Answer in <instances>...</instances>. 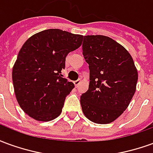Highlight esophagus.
<instances>
[{"label":"esophagus","mask_w":153,"mask_h":153,"mask_svg":"<svg viewBox=\"0 0 153 153\" xmlns=\"http://www.w3.org/2000/svg\"><path fill=\"white\" fill-rule=\"evenodd\" d=\"M80 83H81V80L80 79H78V80H76V81H74V85H75V87H76V88H78V87H79V85Z\"/></svg>","instance_id":"esophagus-1"}]
</instances>
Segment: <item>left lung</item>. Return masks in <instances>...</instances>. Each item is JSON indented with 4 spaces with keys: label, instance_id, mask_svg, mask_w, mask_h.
Instances as JSON below:
<instances>
[{
    "label": "left lung",
    "instance_id": "1",
    "mask_svg": "<svg viewBox=\"0 0 153 153\" xmlns=\"http://www.w3.org/2000/svg\"><path fill=\"white\" fill-rule=\"evenodd\" d=\"M83 55L88 64L89 87L80 97L84 115L109 124L127 109L134 95L138 71L128 51L102 35L83 37Z\"/></svg>",
    "mask_w": 153,
    "mask_h": 153
}]
</instances>
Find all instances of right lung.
I'll return each instance as SVG.
<instances>
[{
    "label": "right lung",
    "instance_id": "obj_1",
    "mask_svg": "<svg viewBox=\"0 0 153 153\" xmlns=\"http://www.w3.org/2000/svg\"><path fill=\"white\" fill-rule=\"evenodd\" d=\"M83 36L57 28L33 35L23 45L12 70L16 99L22 110L38 121L59 116L74 88L61 74L65 57L81 46Z\"/></svg>",
    "mask_w": 153,
    "mask_h": 153
}]
</instances>
